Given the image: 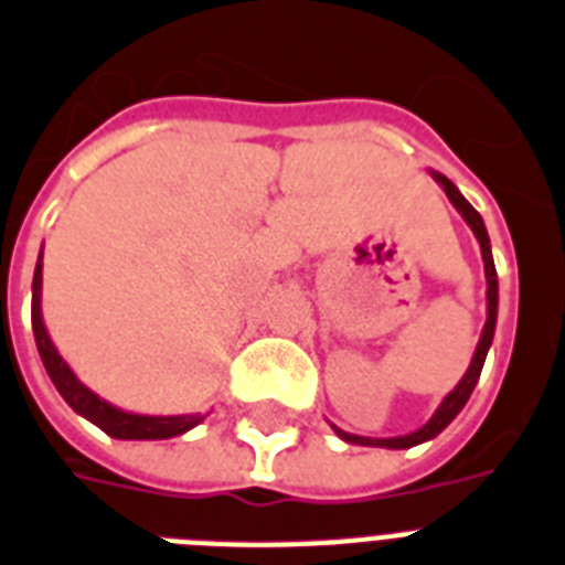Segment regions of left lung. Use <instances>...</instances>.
Masks as SVG:
<instances>
[{
  "mask_svg": "<svg viewBox=\"0 0 565 565\" xmlns=\"http://www.w3.org/2000/svg\"><path fill=\"white\" fill-rule=\"evenodd\" d=\"M429 173H433L435 182L444 188V194L449 196V203L456 205V211L461 214V217H465L467 226L473 228L476 241H479L481 260H484V281H488V322H484V328H481L479 345H476V354H473V360H470V365H467L465 377L458 380L456 388H452V392H449L441 403H438L435 415L429 417V420H426L420 429H415V433H406V435H394V438H365V435H351V433H345V429L333 426V433H337L345 444H360V447L409 449V447H417V444L433 441L435 435H441L444 429H447V426L456 420L458 412L465 409V403L470 401V394H473L476 383H479L481 365H484V360H488L490 345H493V330H497V313H499V281H497V264H493V252H490L488 228H484V220H481L479 211L467 203L465 196H461V191H458V188L452 185L447 177H444V173H438V171H429Z\"/></svg>",
  "mask_w": 565,
  "mask_h": 565,
  "instance_id": "1",
  "label": "left lung"
}]
</instances>
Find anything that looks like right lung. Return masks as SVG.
<instances>
[{"mask_svg": "<svg viewBox=\"0 0 565 565\" xmlns=\"http://www.w3.org/2000/svg\"><path fill=\"white\" fill-rule=\"evenodd\" d=\"M40 298H43V249H40V258H36L34 284H31V328H34L40 360H43L54 388H57L60 397L77 415L86 417L98 429H104L109 438H121V441H164V438H177V435H185L188 429H194L196 424H203L205 415H200V412H194V415H139V412H124L109 401H104V397H98L89 386H84L75 371L68 369V362L60 356L57 348H54L52 337L45 330Z\"/></svg>", "mask_w": 565, "mask_h": 565, "instance_id": "right-lung-1", "label": "right lung"}]
</instances>
